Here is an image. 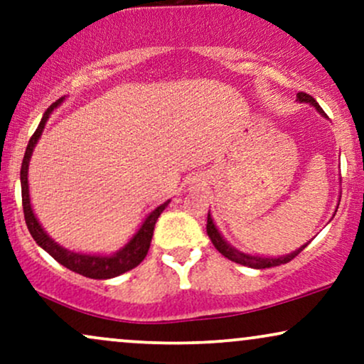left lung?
Wrapping results in <instances>:
<instances>
[{"instance_id": "8db88e82", "label": "left lung", "mask_w": 364, "mask_h": 364, "mask_svg": "<svg viewBox=\"0 0 364 364\" xmlns=\"http://www.w3.org/2000/svg\"><path fill=\"white\" fill-rule=\"evenodd\" d=\"M298 99L301 102H310L311 106L316 107V111H318L320 114H325L323 109H321V107L318 106V102H316L310 94H306V92H299ZM207 235H208V237H210L212 245H214L215 248L219 250V253H223L224 257L228 258V260L236 262V263H240V265H245V267H252V269H270V267L282 265V263L291 262L292 258L298 257V255L301 253L304 248H306V245H304V246H301V248L298 250V252H294V253H291V255H286V257H279V258L250 257V255H245V253L237 252V250L232 248V246H229L228 243H225V241L223 240V236H220L219 231H217V229H215L214 223H212L210 214H208V217H207Z\"/></svg>"}]
</instances>
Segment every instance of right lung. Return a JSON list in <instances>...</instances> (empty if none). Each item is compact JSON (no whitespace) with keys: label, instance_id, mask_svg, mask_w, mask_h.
Listing matches in <instances>:
<instances>
[{"label":"right lung","instance_id":"obj_1","mask_svg":"<svg viewBox=\"0 0 364 364\" xmlns=\"http://www.w3.org/2000/svg\"><path fill=\"white\" fill-rule=\"evenodd\" d=\"M63 101L58 99L56 102L51 104L48 107V111L44 112L43 119H41L39 127L34 132V135L28 140L27 150H25V156L22 161V169H20V181H22V207H23V215H25V224H27L28 231H31L32 237L36 240V243L44 248L56 262H60L61 265H65L66 269L73 270V272L83 275V277L89 279H111L116 275L128 272V270L135 269L136 265H140V262L147 257V252L150 248V241H152L154 235V225H156L159 215L162 214L169 202L162 203L161 207H157L156 210L150 214L145 223L141 224L133 240L124 246L121 252H118L112 257H92V255H82V253H73L68 250L61 248L60 245H56L54 241L44 232V229L41 228V224L37 223L34 212L31 208V198H28V181H27V171H28V161H31L32 150H34L37 140H39L41 133H43L46 121H48L49 114H51L54 107Z\"/></svg>","mask_w":364,"mask_h":364}]
</instances>
